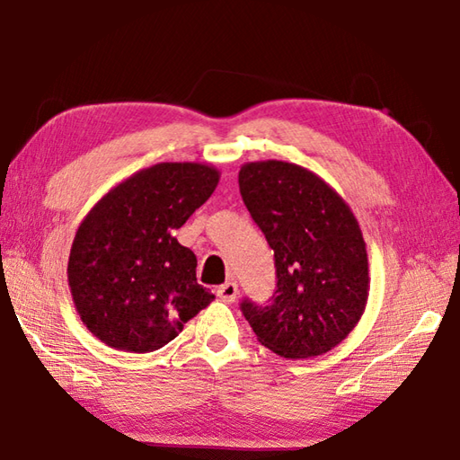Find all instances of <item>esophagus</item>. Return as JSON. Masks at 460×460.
I'll use <instances>...</instances> for the list:
<instances>
[{
  "instance_id": "1",
  "label": "esophagus",
  "mask_w": 460,
  "mask_h": 460,
  "mask_svg": "<svg viewBox=\"0 0 460 460\" xmlns=\"http://www.w3.org/2000/svg\"><path fill=\"white\" fill-rule=\"evenodd\" d=\"M237 295H239L237 282H225V285H221V287L217 288V296H219L223 302H227V305H231V302H235Z\"/></svg>"
}]
</instances>
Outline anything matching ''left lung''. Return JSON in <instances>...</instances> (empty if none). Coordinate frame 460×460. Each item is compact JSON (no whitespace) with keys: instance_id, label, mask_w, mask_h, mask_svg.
Returning <instances> with one entry per match:
<instances>
[{"instance_id":"8db88e82","label":"left lung","mask_w":460,"mask_h":460,"mask_svg":"<svg viewBox=\"0 0 460 460\" xmlns=\"http://www.w3.org/2000/svg\"><path fill=\"white\" fill-rule=\"evenodd\" d=\"M239 190L275 251L279 279L270 305L243 300V314L282 358L326 354L367 305V251L356 215L320 175L290 162L243 164Z\"/></svg>"}]
</instances>
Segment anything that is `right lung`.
Returning a JSON list of instances; mask_svg holds the SVG:
<instances>
[{
	"mask_svg": "<svg viewBox=\"0 0 460 460\" xmlns=\"http://www.w3.org/2000/svg\"><path fill=\"white\" fill-rule=\"evenodd\" d=\"M219 170L162 162L132 173L86 213L68 255V288L91 334L146 354L168 344L215 298L175 229L211 198Z\"/></svg>",
	"mask_w": 460,
	"mask_h": 460,
	"instance_id": "obj_1",
	"label": "right lung"
}]
</instances>
